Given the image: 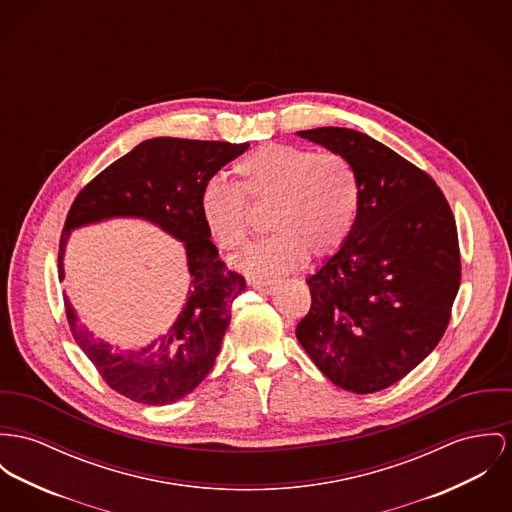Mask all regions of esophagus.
I'll list each match as a JSON object with an SVG mask.
<instances>
[{"label": "esophagus", "instance_id": "esophagus-1", "mask_svg": "<svg viewBox=\"0 0 512 512\" xmlns=\"http://www.w3.org/2000/svg\"><path fill=\"white\" fill-rule=\"evenodd\" d=\"M275 284V280H253V282H251V286H253L255 290H259L261 294H271L273 288H275Z\"/></svg>", "mask_w": 512, "mask_h": 512}]
</instances>
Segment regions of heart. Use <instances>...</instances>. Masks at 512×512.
Segmentation results:
<instances>
[{
  "mask_svg": "<svg viewBox=\"0 0 512 512\" xmlns=\"http://www.w3.org/2000/svg\"><path fill=\"white\" fill-rule=\"evenodd\" d=\"M239 183L210 179L200 195V216L210 236L237 251L249 234L245 197L275 204L269 228L275 236L251 245L236 261L249 275L276 276L337 253L353 232L360 183L353 163L337 152L292 144H263L234 167Z\"/></svg>",
  "mask_w": 512,
  "mask_h": 512,
  "instance_id": "heart-1",
  "label": "heart"
}]
</instances>
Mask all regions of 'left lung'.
Instances as JSON below:
<instances>
[{"label": "left lung", "instance_id": "left-lung-1", "mask_svg": "<svg viewBox=\"0 0 512 512\" xmlns=\"http://www.w3.org/2000/svg\"><path fill=\"white\" fill-rule=\"evenodd\" d=\"M353 163V232L314 275L296 337L339 388L374 394L433 353L460 288L452 210L433 179L368 134L323 126L296 132Z\"/></svg>", "mask_w": 512, "mask_h": 512}]
</instances>
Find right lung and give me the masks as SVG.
Instances as JSON below:
<instances>
[{"label": "right lung", "instance_id": "1", "mask_svg": "<svg viewBox=\"0 0 512 512\" xmlns=\"http://www.w3.org/2000/svg\"><path fill=\"white\" fill-rule=\"evenodd\" d=\"M249 144L152 138L111 163L79 193L64 224L58 276L70 234L111 218H140L183 241L191 290L173 325L140 349H118L97 339L64 298L79 349L109 388L136 403L169 405L191 394L212 370L232 319V302L245 278L226 269L200 216L206 183Z\"/></svg>", "mask_w": 512, "mask_h": 512}]
</instances>
